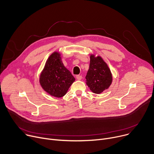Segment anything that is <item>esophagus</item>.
Segmentation results:
<instances>
[{
    "label": "esophagus",
    "instance_id": "1",
    "mask_svg": "<svg viewBox=\"0 0 154 154\" xmlns=\"http://www.w3.org/2000/svg\"><path fill=\"white\" fill-rule=\"evenodd\" d=\"M76 79H77L78 80H80L82 79V75H76Z\"/></svg>",
    "mask_w": 154,
    "mask_h": 154
}]
</instances>
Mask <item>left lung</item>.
<instances>
[{
	"label": "left lung",
	"mask_w": 154,
	"mask_h": 154,
	"mask_svg": "<svg viewBox=\"0 0 154 154\" xmlns=\"http://www.w3.org/2000/svg\"><path fill=\"white\" fill-rule=\"evenodd\" d=\"M86 83L95 94H100L111 85L113 77L107 64L100 56H90V68L86 75Z\"/></svg>",
	"instance_id": "8db88e82"
}]
</instances>
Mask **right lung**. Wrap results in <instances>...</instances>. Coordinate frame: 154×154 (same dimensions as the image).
Masks as SVG:
<instances>
[{
	"instance_id": "right-lung-1",
	"label": "right lung",
	"mask_w": 154,
	"mask_h": 154,
	"mask_svg": "<svg viewBox=\"0 0 154 154\" xmlns=\"http://www.w3.org/2000/svg\"><path fill=\"white\" fill-rule=\"evenodd\" d=\"M75 81L71 72L64 67L61 54L54 52L48 58L39 77L42 89L51 96L61 97Z\"/></svg>"
}]
</instances>
